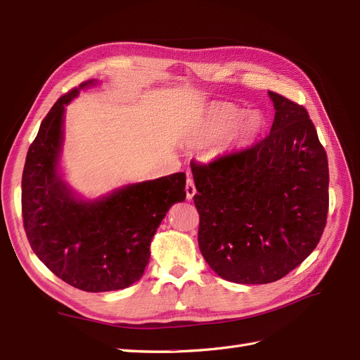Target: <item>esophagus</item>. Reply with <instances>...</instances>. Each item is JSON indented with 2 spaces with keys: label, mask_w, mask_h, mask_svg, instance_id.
Listing matches in <instances>:
<instances>
[{
  "label": "esophagus",
  "mask_w": 360,
  "mask_h": 360,
  "mask_svg": "<svg viewBox=\"0 0 360 360\" xmlns=\"http://www.w3.org/2000/svg\"><path fill=\"white\" fill-rule=\"evenodd\" d=\"M195 193H197V189H195L193 180L188 176V180H186V198H188V200H192Z\"/></svg>",
  "instance_id": "esophagus-1"
}]
</instances>
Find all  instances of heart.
Returning <instances> with one entry per match:
<instances>
[{"label":"heart","instance_id":"obj_1","mask_svg":"<svg viewBox=\"0 0 360 360\" xmlns=\"http://www.w3.org/2000/svg\"><path fill=\"white\" fill-rule=\"evenodd\" d=\"M237 118V114L234 111H228V110H214L209 118H207L205 126L202 134L205 135H213V134H219L221 130H224L225 127L230 126L234 120ZM259 118L257 115H249L243 124H242V136L248 138L250 135H254L257 130L259 129Z\"/></svg>","mask_w":360,"mask_h":360}]
</instances>
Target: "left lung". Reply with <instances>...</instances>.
Returning a JSON list of instances; mask_svg holds the SVG:
<instances>
[{
	"instance_id": "left-lung-1",
	"label": "left lung",
	"mask_w": 360,
	"mask_h": 360,
	"mask_svg": "<svg viewBox=\"0 0 360 360\" xmlns=\"http://www.w3.org/2000/svg\"><path fill=\"white\" fill-rule=\"evenodd\" d=\"M270 134L209 163L191 162L207 264L236 284L288 275L319 245L329 210V165L308 111L269 91Z\"/></svg>"
}]
</instances>
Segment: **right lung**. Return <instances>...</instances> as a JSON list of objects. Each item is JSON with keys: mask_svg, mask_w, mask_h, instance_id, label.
Masks as SVG:
<instances>
[{"mask_svg": "<svg viewBox=\"0 0 360 360\" xmlns=\"http://www.w3.org/2000/svg\"><path fill=\"white\" fill-rule=\"evenodd\" d=\"M86 81L79 89L93 85ZM63 94L43 118L22 172V217L31 249L53 275L89 292L122 290L143 276L150 243L169 207L186 198L184 172L129 184L108 197L82 201L58 174Z\"/></svg>", "mask_w": 360, "mask_h": 360, "instance_id": "1", "label": "right lung"}]
</instances>
